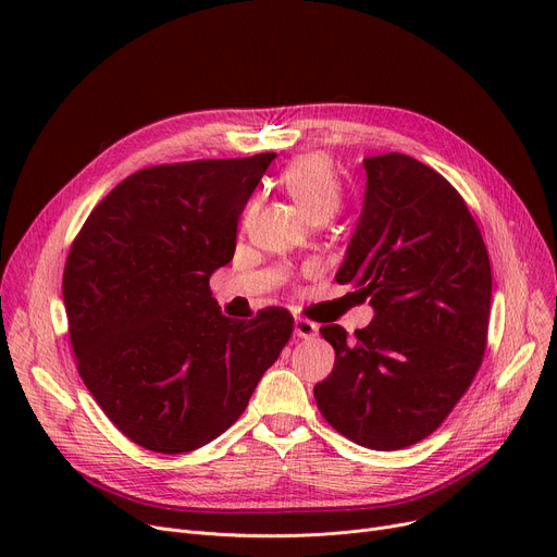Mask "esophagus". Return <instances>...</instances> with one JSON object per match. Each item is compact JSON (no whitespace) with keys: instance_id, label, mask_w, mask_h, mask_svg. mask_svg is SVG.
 Wrapping results in <instances>:
<instances>
[{"instance_id":"esophagus-1","label":"esophagus","mask_w":557,"mask_h":557,"mask_svg":"<svg viewBox=\"0 0 557 557\" xmlns=\"http://www.w3.org/2000/svg\"><path fill=\"white\" fill-rule=\"evenodd\" d=\"M294 330H296L298 338H313L318 334V325L311 323V320H307V318H300V315L296 318Z\"/></svg>"}]
</instances>
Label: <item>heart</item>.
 Wrapping results in <instances>:
<instances>
[{
    "instance_id": "1",
    "label": "heart",
    "mask_w": 557,
    "mask_h": 557,
    "mask_svg": "<svg viewBox=\"0 0 557 557\" xmlns=\"http://www.w3.org/2000/svg\"><path fill=\"white\" fill-rule=\"evenodd\" d=\"M280 185L309 221H327L341 208V183L320 156H305L290 162L280 175Z\"/></svg>"
}]
</instances>
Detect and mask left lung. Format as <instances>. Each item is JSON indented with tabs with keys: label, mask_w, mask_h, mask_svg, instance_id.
I'll return each mask as SVG.
<instances>
[{
	"label": "left lung",
	"mask_w": 557,
	"mask_h": 557,
	"mask_svg": "<svg viewBox=\"0 0 557 557\" xmlns=\"http://www.w3.org/2000/svg\"><path fill=\"white\" fill-rule=\"evenodd\" d=\"M366 198L338 284L370 298L372 323L332 343L313 386L323 418L376 451L416 445L445 422L481 368L492 300L490 257L462 196L404 153L363 160Z\"/></svg>",
	"instance_id": "8db88e82"
}]
</instances>
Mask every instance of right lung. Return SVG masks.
<instances>
[{
  "mask_svg": "<svg viewBox=\"0 0 557 557\" xmlns=\"http://www.w3.org/2000/svg\"><path fill=\"white\" fill-rule=\"evenodd\" d=\"M275 153L141 169L83 223L63 273L78 374L126 437L158 454L212 443L294 332L282 307L232 320L210 277L232 261Z\"/></svg>",
  "mask_w": 557,
  "mask_h": 557,
  "instance_id": "1",
  "label": "right lung"
}]
</instances>
